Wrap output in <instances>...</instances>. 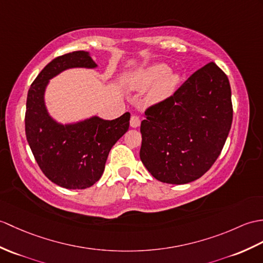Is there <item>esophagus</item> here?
<instances>
[{
	"instance_id": "1",
	"label": "esophagus",
	"mask_w": 263,
	"mask_h": 263,
	"mask_svg": "<svg viewBox=\"0 0 263 263\" xmlns=\"http://www.w3.org/2000/svg\"><path fill=\"white\" fill-rule=\"evenodd\" d=\"M140 124H141V120H140V118L137 117V115H132L130 120V125L132 127H138L140 126Z\"/></svg>"
}]
</instances>
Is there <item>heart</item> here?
<instances>
[{"instance_id": "b5f03b06", "label": "heart", "mask_w": 263, "mask_h": 263, "mask_svg": "<svg viewBox=\"0 0 263 263\" xmlns=\"http://www.w3.org/2000/svg\"><path fill=\"white\" fill-rule=\"evenodd\" d=\"M180 81L177 72L169 70L164 64H152L134 71L126 79L127 87L143 90L152 86L148 94L150 103H158L172 95Z\"/></svg>"}]
</instances>
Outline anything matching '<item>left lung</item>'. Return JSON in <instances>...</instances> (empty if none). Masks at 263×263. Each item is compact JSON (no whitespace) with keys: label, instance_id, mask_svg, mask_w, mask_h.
<instances>
[{"label":"left lung","instance_id":"left-lung-1","mask_svg":"<svg viewBox=\"0 0 263 263\" xmlns=\"http://www.w3.org/2000/svg\"><path fill=\"white\" fill-rule=\"evenodd\" d=\"M144 114L140 159L148 172L167 184L196 180L221 155L231 130L229 78L209 63Z\"/></svg>","mask_w":263,"mask_h":263}]
</instances>
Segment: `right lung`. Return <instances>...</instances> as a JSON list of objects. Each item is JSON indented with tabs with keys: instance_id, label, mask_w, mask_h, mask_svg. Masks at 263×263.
<instances>
[{
	"instance_id": "obj_1",
	"label": "right lung",
	"mask_w": 263,
	"mask_h": 263,
	"mask_svg": "<svg viewBox=\"0 0 263 263\" xmlns=\"http://www.w3.org/2000/svg\"><path fill=\"white\" fill-rule=\"evenodd\" d=\"M96 66L88 52L63 54L40 71L28 91L24 123L30 149L47 178L67 189L88 188L101 178L109 150L130 125L129 112L112 121L94 117L67 125L49 117L44 101L49 79L68 68Z\"/></svg>"
}]
</instances>
